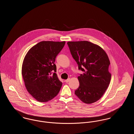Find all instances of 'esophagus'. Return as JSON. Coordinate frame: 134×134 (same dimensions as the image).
Here are the masks:
<instances>
[{
    "label": "esophagus",
    "mask_w": 134,
    "mask_h": 134,
    "mask_svg": "<svg viewBox=\"0 0 134 134\" xmlns=\"http://www.w3.org/2000/svg\"><path fill=\"white\" fill-rule=\"evenodd\" d=\"M70 78H68V79H66V80H65V82H66V83H67V82H68L70 81Z\"/></svg>",
    "instance_id": "34e87169"
}]
</instances>
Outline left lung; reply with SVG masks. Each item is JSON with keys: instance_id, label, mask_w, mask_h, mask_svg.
<instances>
[{"instance_id": "8db88e82", "label": "left lung", "mask_w": 134, "mask_h": 134, "mask_svg": "<svg viewBox=\"0 0 134 134\" xmlns=\"http://www.w3.org/2000/svg\"><path fill=\"white\" fill-rule=\"evenodd\" d=\"M71 54L83 74L78 77L79 87L75 95L90 104L98 100L108 88L111 79L108 71L110 61L104 50L88 41L68 42Z\"/></svg>"}]
</instances>
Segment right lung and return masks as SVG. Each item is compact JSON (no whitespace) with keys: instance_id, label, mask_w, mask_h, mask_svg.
<instances>
[{"instance_id":"1","label":"right lung","mask_w":134,"mask_h":134,"mask_svg":"<svg viewBox=\"0 0 134 134\" xmlns=\"http://www.w3.org/2000/svg\"><path fill=\"white\" fill-rule=\"evenodd\" d=\"M65 44V41L40 42L29 50L24 59L21 74L25 86L39 102L50 100L61 88L54 63Z\"/></svg>"}]
</instances>
